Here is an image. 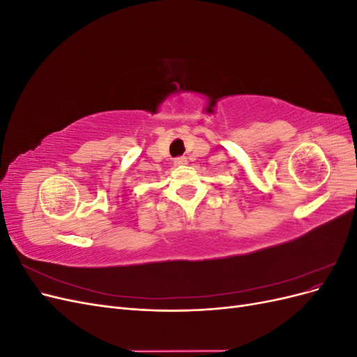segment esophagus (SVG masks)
<instances>
[{"mask_svg":"<svg viewBox=\"0 0 357 357\" xmlns=\"http://www.w3.org/2000/svg\"><path fill=\"white\" fill-rule=\"evenodd\" d=\"M174 164L176 165H186L188 164V159L185 156H178L174 159Z\"/></svg>","mask_w":357,"mask_h":357,"instance_id":"34e87169","label":"esophagus"}]
</instances>
